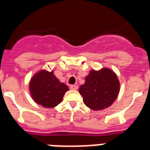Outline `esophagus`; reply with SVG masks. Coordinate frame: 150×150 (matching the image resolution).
I'll list each match as a JSON object with an SVG mask.
<instances>
[{"instance_id": "1", "label": "esophagus", "mask_w": 150, "mask_h": 150, "mask_svg": "<svg viewBox=\"0 0 150 150\" xmlns=\"http://www.w3.org/2000/svg\"><path fill=\"white\" fill-rule=\"evenodd\" d=\"M70 89L71 90H78V86L77 85H71L70 86Z\"/></svg>"}]
</instances>
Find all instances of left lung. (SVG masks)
Returning a JSON list of instances; mask_svg holds the SVG:
<instances>
[{"mask_svg":"<svg viewBox=\"0 0 150 150\" xmlns=\"http://www.w3.org/2000/svg\"><path fill=\"white\" fill-rule=\"evenodd\" d=\"M79 92L86 105L94 111L108 108L116 100L120 92V81L112 70L103 67L91 70Z\"/></svg>","mask_w":150,"mask_h":150,"instance_id":"left-lung-1","label":"left lung"}]
</instances>
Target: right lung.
<instances>
[{"label":"right lung","mask_w":150,"mask_h":150,"mask_svg":"<svg viewBox=\"0 0 150 150\" xmlns=\"http://www.w3.org/2000/svg\"><path fill=\"white\" fill-rule=\"evenodd\" d=\"M68 90L67 86L55 76L53 71H38L29 83L30 93L33 100L45 108H54L58 105Z\"/></svg>","instance_id":"1"}]
</instances>
